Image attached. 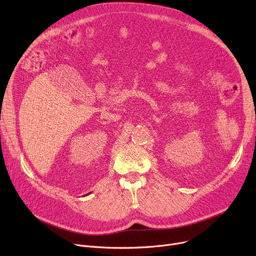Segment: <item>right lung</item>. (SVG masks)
<instances>
[{
  "label": "right lung",
  "mask_w": 256,
  "mask_h": 256,
  "mask_svg": "<svg viewBox=\"0 0 256 256\" xmlns=\"http://www.w3.org/2000/svg\"><path fill=\"white\" fill-rule=\"evenodd\" d=\"M90 193H91V192H90ZM90 193H88V194H86V195H89V194H90ZM86 195H84V196H86Z\"/></svg>",
  "instance_id": "obj_1"
}]
</instances>
